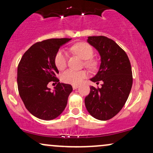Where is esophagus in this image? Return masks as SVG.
Listing matches in <instances>:
<instances>
[{
  "instance_id": "1",
  "label": "esophagus",
  "mask_w": 153,
  "mask_h": 153,
  "mask_svg": "<svg viewBox=\"0 0 153 153\" xmlns=\"http://www.w3.org/2000/svg\"><path fill=\"white\" fill-rule=\"evenodd\" d=\"M77 88H78V85H73V88L74 89H76Z\"/></svg>"
}]
</instances>
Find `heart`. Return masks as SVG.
<instances>
[{
    "label": "heart",
    "instance_id": "obj_1",
    "mask_svg": "<svg viewBox=\"0 0 153 153\" xmlns=\"http://www.w3.org/2000/svg\"><path fill=\"white\" fill-rule=\"evenodd\" d=\"M71 51L81 57L82 59H86L85 62V65L93 68L96 65V62L91 58L94 54V50L92 47L86 42H79L75 44L71 47ZM54 63L57 69H65L67 66V54L63 50H59L56 54L54 57ZM88 73L85 71H76L74 70L69 69L65 71L61 75V78L63 82L66 83L78 85L80 83L84 78H86Z\"/></svg>",
    "mask_w": 153,
    "mask_h": 153
}]
</instances>
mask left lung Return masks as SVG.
Here are the masks:
<instances>
[{
    "mask_svg": "<svg viewBox=\"0 0 153 153\" xmlns=\"http://www.w3.org/2000/svg\"><path fill=\"white\" fill-rule=\"evenodd\" d=\"M87 42L99 52L101 65L97 74L91 78L101 88L90 87L85 98L88 111L94 118L106 121L120 111L129 97L132 73L129 57L114 40L103 36H88Z\"/></svg>",
    "mask_w": 153,
    "mask_h": 153,
    "instance_id": "8db88e82",
    "label": "left lung"
}]
</instances>
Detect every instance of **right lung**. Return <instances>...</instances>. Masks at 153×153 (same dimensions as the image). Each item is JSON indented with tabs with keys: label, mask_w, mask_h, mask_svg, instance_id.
<instances>
[{
	"label": "right lung",
	"mask_w": 153,
	"mask_h": 153,
	"mask_svg": "<svg viewBox=\"0 0 153 153\" xmlns=\"http://www.w3.org/2000/svg\"><path fill=\"white\" fill-rule=\"evenodd\" d=\"M71 39H50L35 43L22 56L17 70V83L21 99L26 109L42 120L59 117L67 106L71 85L60 83L54 57L59 49ZM50 82L57 85L52 91Z\"/></svg>",
	"instance_id": "add662e5"
}]
</instances>
